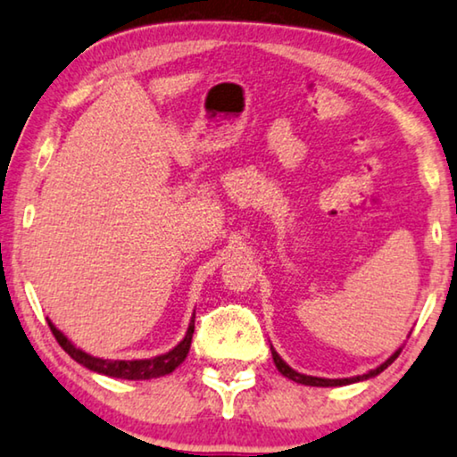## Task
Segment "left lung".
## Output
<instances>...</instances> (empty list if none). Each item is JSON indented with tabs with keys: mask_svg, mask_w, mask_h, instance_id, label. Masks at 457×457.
Returning <instances> with one entry per match:
<instances>
[{
	"mask_svg": "<svg viewBox=\"0 0 457 457\" xmlns=\"http://www.w3.org/2000/svg\"><path fill=\"white\" fill-rule=\"evenodd\" d=\"M400 352H402V348L400 350H395L394 354H391L387 360H385L383 364H378L377 369H372V370H369V372H364V375H358V377H350V378H323V377H311V375H302V372H298V370H294L292 366H287L284 360H281V356L278 354V352L273 350V345H271V354H273V362H275V366H278V370L281 372V375L284 377H287V378H292V381H295V383H302V385H312V387H342V385H350V383H358V381H366V378H372V377H377L378 372H383L385 369H387V366L394 362V360L400 356Z\"/></svg>",
	"mask_w": 457,
	"mask_h": 457,
	"instance_id": "obj_1",
	"label": "left lung"
}]
</instances>
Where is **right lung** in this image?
I'll return each mask as SVG.
<instances>
[{"mask_svg":"<svg viewBox=\"0 0 457 457\" xmlns=\"http://www.w3.org/2000/svg\"><path fill=\"white\" fill-rule=\"evenodd\" d=\"M49 329L54 333L57 344L62 345L63 352H68V356H72L76 362L87 366L88 370L99 372V375L115 377V378H128V381H145V378H157L163 375H170L171 370H176L179 364L184 362L186 356H188L192 333H195V314H192V320L188 325V331L182 342H179L176 348L165 352L162 356L146 358V360H103L97 356L87 354L80 348L70 342V339L63 336V333L57 329V327L49 320Z\"/></svg>","mask_w":457,"mask_h":457,"instance_id":"obj_1","label":"right lung"}]
</instances>
